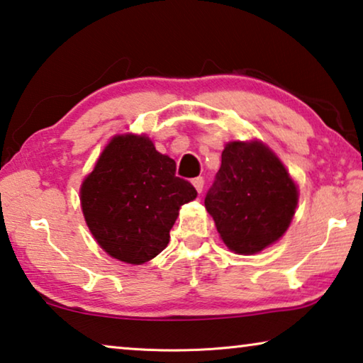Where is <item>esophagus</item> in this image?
Returning <instances> with one entry per match:
<instances>
[{
	"mask_svg": "<svg viewBox=\"0 0 363 363\" xmlns=\"http://www.w3.org/2000/svg\"><path fill=\"white\" fill-rule=\"evenodd\" d=\"M192 184H194V187L197 189V192H199V194L203 191V184H205L203 177H195V179H192Z\"/></svg>",
	"mask_w": 363,
	"mask_h": 363,
	"instance_id": "1",
	"label": "esophagus"
}]
</instances>
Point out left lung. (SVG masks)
I'll use <instances>...</instances> for the list:
<instances>
[{
    "mask_svg": "<svg viewBox=\"0 0 363 363\" xmlns=\"http://www.w3.org/2000/svg\"><path fill=\"white\" fill-rule=\"evenodd\" d=\"M205 206L224 244L250 255L286 233L297 206V189L263 143L231 142L223 150Z\"/></svg>",
    "mask_w": 363,
    "mask_h": 363,
    "instance_id": "1",
    "label": "left lung"
}]
</instances>
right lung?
I'll use <instances>...</instances> for the list:
<instances>
[{"mask_svg": "<svg viewBox=\"0 0 363 363\" xmlns=\"http://www.w3.org/2000/svg\"><path fill=\"white\" fill-rule=\"evenodd\" d=\"M195 197L192 184L176 176L174 160L137 135L114 137L80 189L96 242L132 264L152 260L168 245L181 205Z\"/></svg>", "mask_w": 363, "mask_h": 363, "instance_id": "obj_1", "label": "right lung"}]
</instances>
